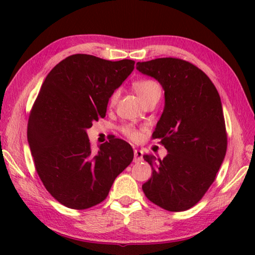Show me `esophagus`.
<instances>
[{
    "instance_id": "1",
    "label": "esophagus",
    "mask_w": 255,
    "mask_h": 255,
    "mask_svg": "<svg viewBox=\"0 0 255 255\" xmlns=\"http://www.w3.org/2000/svg\"><path fill=\"white\" fill-rule=\"evenodd\" d=\"M133 153H134V162H139L142 160V155H144V153L140 149H137L134 148L133 149Z\"/></svg>"
}]
</instances>
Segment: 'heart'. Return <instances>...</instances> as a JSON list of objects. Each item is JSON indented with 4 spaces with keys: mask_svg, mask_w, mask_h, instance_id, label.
Segmentation results:
<instances>
[{
    "mask_svg": "<svg viewBox=\"0 0 255 255\" xmlns=\"http://www.w3.org/2000/svg\"><path fill=\"white\" fill-rule=\"evenodd\" d=\"M133 89L135 94H137L139 100L141 101L142 104L151 100H159L160 95H161V87L154 80L149 79H142L138 80V81L133 82ZM118 99V90H115V92L111 94L110 96V104H115ZM122 131L123 133L128 137L132 140H135L139 137V132L135 130L134 128L130 127V125H125V127L122 128Z\"/></svg>",
    "mask_w": 255,
    "mask_h": 255,
    "instance_id": "b5f03b06",
    "label": "heart"
}]
</instances>
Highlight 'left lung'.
I'll return each instance as SVG.
<instances>
[{
  "label": "left lung",
  "mask_w": 255,
  "mask_h": 255,
  "mask_svg": "<svg viewBox=\"0 0 255 255\" xmlns=\"http://www.w3.org/2000/svg\"><path fill=\"white\" fill-rule=\"evenodd\" d=\"M137 69L155 79L165 92V107L152 137L168 152L162 160L144 155L152 176L142 191L165 210H188L207 193L225 158L221 97L204 72L181 59L137 62Z\"/></svg>",
  "instance_id": "obj_1"
}]
</instances>
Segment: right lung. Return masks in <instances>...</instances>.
Listing matches in <instances>:
<instances>
[{
  "label": "right lung",
  "mask_w": 255,
  "mask_h": 255,
  "mask_svg": "<svg viewBox=\"0 0 255 255\" xmlns=\"http://www.w3.org/2000/svg\"><path fill=\"white\" fill-rule=\"evenodd\" d=\"M134 61L73 54L48 73L31 110L27 141L48 193L65 207L83 210L104 201L133 160L127 141L113 138L90 148L87 128L106 116L109 99Z\"/></svg>",
  "instance_id": "1"
}]
</instances>
